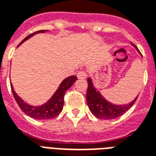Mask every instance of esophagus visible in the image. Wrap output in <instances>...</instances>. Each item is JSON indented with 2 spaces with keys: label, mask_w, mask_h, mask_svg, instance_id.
Here are the masks:
<instances>
[{
  "label": "esophagus",
  "mask_w": 156,
  "mask_h": 156,
  "mask_svg": "<svg viewBox=\"0 0 156 156\" xmlns=\"http://www.w3.org/2000/svg\"><path fill=\"white\" fill-rule=\"evenodd\" d=\"M77 77L78 79H86L87 78V74L85 72H80L78 74H77Z\"/></svg>",
  "instance_id": "obj_1"
}]
</instances>
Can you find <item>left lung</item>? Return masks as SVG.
<instances>
[{
  "mask_svg": "<svg viewBox=\"0 0 156 156\" xmlns=\"http://www.w3.org/2000/svg\"><path fill=\"white\" fill-rule=\"evenodd\" d=\"M137 51L139 50L133 44H131ZM140 54V53H139ZM88 89H87L86 100L89 111L95 117L101 119H112L118 118L132 107L138 95L132 102L126 104H115L105 98L98 89L94 86L93 80L89 77L88 80Z\"/></svg>",
  "mask_w": 156,
  "mask_h": 156,
  "instance_id": "8db88e82",
  "label": "left lung"
}]
</instances>
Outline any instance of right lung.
<instances>
[{
    "label": "right lung",
    "instance_id": "obj_1",
    "mask_svg": "<svg viewBox=\"0 0 156 156\" xmlns=\"http://www.w3.org/2000/svg\"><path fill=\"white\" fill-rule=\"evenodd\" d=\"M45 32L47 31L41 30V31H38L32 34H30L19 43V46L24 41H26L27 40L33 37L34 35L38 34V33H44ZM76 80V76H74L65 78L61 82V84H59L58 88L57 89L53 96L47 102H44V104L38 105V106H33V105L28 104L26 102H24L15 93L13 84H10V86H11L12 92H13V94L17 103L25 114L36 119H50L55 118L58 115L60 114L63 107V102H64L63 98H64L65 93L67 89L71 88V86L74 84Z\"/></svg>",
    "mask_w": 156,
    "mask_h": 156
}]
</instances>
